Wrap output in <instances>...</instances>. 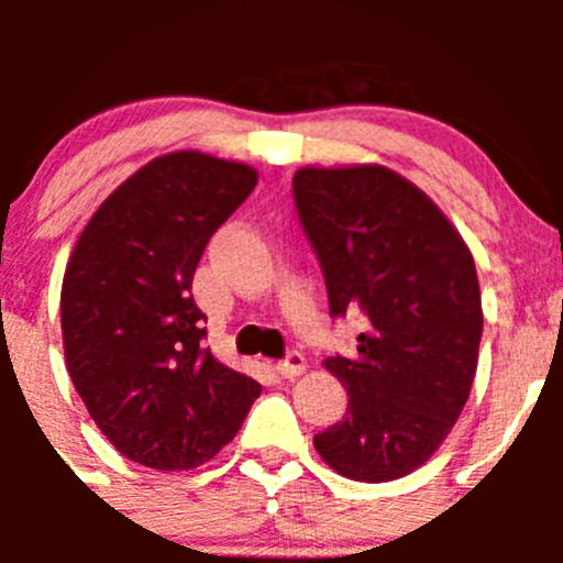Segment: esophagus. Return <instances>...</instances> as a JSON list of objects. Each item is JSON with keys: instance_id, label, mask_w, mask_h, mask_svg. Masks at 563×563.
Wrapping results in <instances>:
<instances>
[{"instance_id": "1", "label": "esophagus", "mask_w": 563, "mask_h": 563, "mask_svg": "<svg viewBox=\"0 0 563 563\" xmlns=\"http://www.w3.org/2000/svg\"><path fill=\"white\" fill-rule=\"evenodd\" d=\"M305 367H308V362H305V356L299 354V351H291V354H288L286 360L277 362L275 371L280 373L283 378H297V376H302Z\"/></svg>"}]
</instances>
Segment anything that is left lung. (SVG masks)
Instances as JSON below:
<instances>
[{"label": "left lung", "mask_w": 563, "mask_h": 563, "mask_svg": "<svg viewBox=\"0 0 563 563\" xmlns=\"http://www.w3.org/2000/svg\"><path fill=\"white\" fill-rule=\"evenodd\" d=\"M299 223L321 261L329 313L362 310L356 354L323 362L349 411L318 433L356 482L411 474L457 422L476 376L482 299L474 255L446 214L387 166L299 168Z\"/></svg>", "instance_id": "obj_1"}]
</instances>
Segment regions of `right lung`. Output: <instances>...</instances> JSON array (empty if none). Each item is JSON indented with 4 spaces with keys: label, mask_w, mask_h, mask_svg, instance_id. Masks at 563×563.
I'll return each instance as SVG.
<instances>
[{
    "label": "right lung",
    "mask_w": 563,
    "mask_h": 563,
    "mask_svg": "<svg viewBox=\"0 0 563 563\" xmlns=\"http://www.w3.org/2000/svg\"><path fill=\"white\" fill-rule=\"evenodd\" d=\"M255 181V168L203 152L155 157L100 203L67 261V373L106 439L146 468L207 463L261 395L203 349L190 294L209 236Z\"/></svg>",
    "instance_id": "add662e5"
}]
</instances>
